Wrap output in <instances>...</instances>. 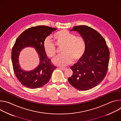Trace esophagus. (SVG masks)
<instances>
[{
	"mask_svg": "<svg viewBox=\"0 0 121 121\" xmlns=\"http://www.w3.org/2000/svg\"><path fill=\"white\" fill-rule=\"evenodd\" d=\"M59 69H60L61 70H65L66 69V68L65 67H58Z\"/></svg>",
	"mask_w": 121,
	"mask_h": 121,
	"instance_id": "34e87169",
	"label": "esophagus"
}]
</instances>
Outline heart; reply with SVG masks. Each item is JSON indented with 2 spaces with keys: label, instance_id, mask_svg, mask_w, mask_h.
Instances as JSON below:
<instances>
[{
  "label": "heart",
  "instance_id": "1",
  "mask_svg": "<svg viewBox=\"0 0 121 121\" xmlns=\"http://www.w3.org/2000/svg\"><path fill=\"white\" fill-rule=\"evenodd\" d=\"M55 43L58 47H63L62 55L53 60V63L58 66H66L71 64L73 59L77 61L84 56L86 49V43L81 36H76L75 34L66 30H62L56 32L54 35ZM43 49L46 56L54 58L56 54L55 44L50 38L45 39Z\"/></svg>",
  "mask_w": 121,
  "mask_h": 121
}]
</instances>
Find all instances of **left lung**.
Returning a JSON list of instances; mask_svg holds the SVG:
<instances>
[{
  "mask_svg": "<svg viewBox=\"0 0 121 121\" xmlns=\"http://www.w3.org/2000/svg\"><path fill=\"white\" fill-rule=\"evenodd\" d=\"M70 31L79 33L85 41L86 49L83 57L71 67L73 74L68 80L77 90L87 91L96 87L104 78L110 52L104 39L94 29L80 25L73 27Z\"/></svg>",
  "mask_w": 121,
  "mask_h": 121,
  "instance_id": "obj_1",
  "label": "left lung"
}]
</instances>
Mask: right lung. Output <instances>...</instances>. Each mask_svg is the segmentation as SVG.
Masks as SVG:
<instances>
[{"instance_id":"right-lung-1","label":"right lung","mask_w":121,"mask_h":121,"mask_svg":"<svg viewBox=\"0 0 121 121\" xmlns=\"http://www.w3.org/2000/svg\"><path fill=\"white\" fill-rule=\"evenodd\" d=\"M57 29L46 26H37L24 31L17 39L11 52L14 73L21 83L27 88L37 89L47 84L56 67L51 64L43 49L46 38ZM26 47H32L39 55L40 63L34 70L25 71L21 68L18 57L20 52Z\"/></svg>"}]
</instances>
